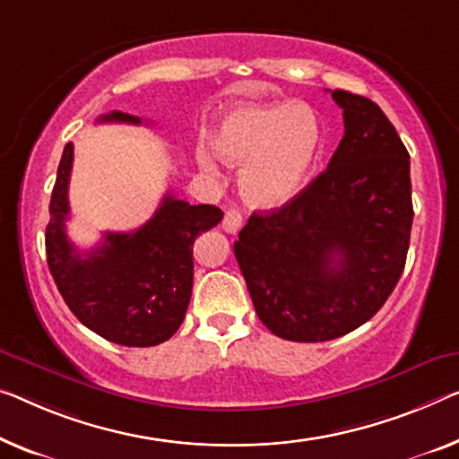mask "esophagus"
Instances as JSON below:
<instances>
[{
    "instance_id": "34e87169",
    "label": "esophagus",
    "mask_w": 459,
    "mask_h": 459,
    "mask_svg": "<svg viewBox=\"0 0 459 459\" xmlns=\"http://www.w3.org/2000/svg\"><path fill=\"white\" fill-rule=\"evenodd\" d=\"M241 224H243V214H241V210H237V208H229L227 210V214H224V221H222V229L227 230V232H230V235H235V232L241 229Z\"/></svg>"
}]
</instances>
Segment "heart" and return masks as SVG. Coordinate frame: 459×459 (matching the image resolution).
<instances>
[{
    "mask_svg": "<svg viewBox=\"0 0 459 459\" xmlns=\"http://www.w3.org/2000/svg\"><path fill=\"white\" fill-rule=\"evenodd\" d=\"M214 154L241 169L238 187L255 208H280L303 191L321 150L316 111L299 100L241 105L216 121L210 134ZM197 167L218 177L208 150H197Z\"/></svg>",
    "mask_w": 459,
    "mask_h": 459,
    "instance_id": "obj_1",
    "label": "heart"
}]
</instances>
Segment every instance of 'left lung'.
<instances>
[{"instance_id":"1","label":"left lung","mask_w":459,"mask_h":459,"mask_svg":"<svg viewBox=\"0 0 459 459\" xmlns=\"http://www.w3.org/2000/svg\"><path fill=\"white\" fill-rule=\"evenodd\" d=\"M332 99L344 138L300 194L249 218L235 257L257 317L278 338L325 342L377 313L404 272L412 229L410 154L373 100Z\"/></svg>"}]
</instances>
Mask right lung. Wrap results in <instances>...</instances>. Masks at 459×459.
Masks as SVG:
<instances>
[{"label":"right lung","instance_id":"right-lung-1","mask_svg":"<svg viewBox=\"0 0 459 459\" xmlns=\"http://www.w3.org/2000/svg\"><path fill=\"white\" fill-rule=\"evenodd\" d=\"M134 123V115L111 111L99 123ZM74 143H65L51 194L45 247L51 276L88 330L121 346H156L179 330L194 286V241L222 221L210 204L162 197L154 216L132 232H105L91 251L74 247L65 232L70 218L67 186Z\"/></svg>","mask_w":459,"mask_h":459}]
</instances>
